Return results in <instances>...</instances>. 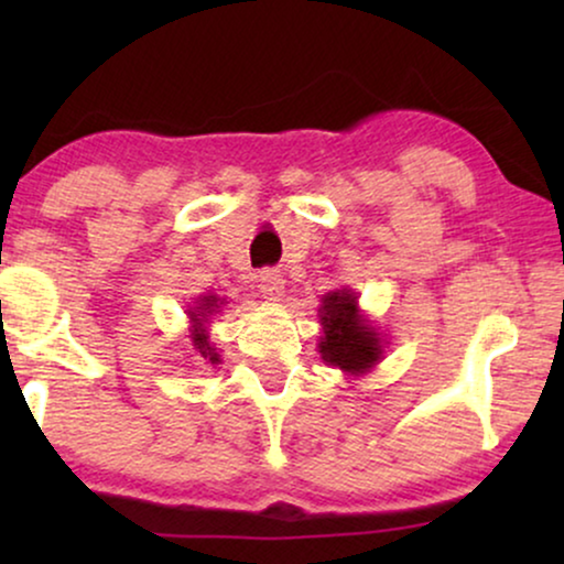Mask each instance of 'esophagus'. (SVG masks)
<instances>
[{"instance_id":"esophagus-1","label":"esophagus","mask_w":564,"mask_h":564,"mask_svg":"<svg viewBox=\"0 0 564 564\" xmlns=\"http://www.w3.org/2000/svg\"><path fill=\"white\" fill-rule=\"evenodd\" d=\"M259 290L267 300H280L284 292V276L276 269H267L259 274Z\"/></svg>"}]
</instances>
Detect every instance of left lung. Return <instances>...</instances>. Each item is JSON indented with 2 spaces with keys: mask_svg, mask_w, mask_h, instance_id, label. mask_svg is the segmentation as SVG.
I'll return each mask as SVG.
<instances>
[{
  "mask_svg": "<svg viewBox=\"0 0 564 564\" xmlns=\"http://www.w3.org/2000/svg\"><path fill=\"white\" fill-rule=\"evenodd\" d=\"M321 357L349 375H365L382 359L380 334L359 315L357 292L338 290L323 295Z\"/></svg>",
  "mask_w": 564,
  "mask_h": 564,
  "instance_id": "8db88e82",
  "label": "left lung"
}]
</instances>
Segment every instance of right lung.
Segmentation results:
<instances>
[{"instance_id": "add662e5", "label": "right lung", "mask_w": 564, "mask_h": 564, "mask_svg": "<svg viewBox=\"0 0 564 564\" xmlns=\"http://www.w3.org/2000/svg\"><path fill=\"white\" fill-rule=\"evenodd\" d=\"M226 305V300H220L218 295H199L195 305L189 307V318H192V346L199 351V357L210 359L213 365H218L220 357L215 354V346L210 344V336H207L205 323H210L213 315H218Z\"/></svg>"}]
</instances>
